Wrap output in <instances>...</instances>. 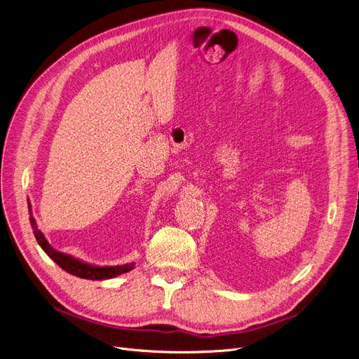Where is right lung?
Masks as SVG:
<instances>
[{"label":"right lung","mask_w":359,"mask_h":359,"mask_svg":"<svg viewBox=\"0 0 359 359\" xmlns=\"http://www.w3.org/2000/svg\"><path fill=\"white\" fill-rule=\"evenodd\" d=\"M29 204V215H30V224L33 229L34 238L37 241V243L40 245V248L45 250V254L53 261L56 262L63 271H67L68 273H72L75 277L79 278H86V280H110L114 278L117 276H121L124 272H129L135 268V262L132 264H124V265H116V266H98V265H91L88 262H83L78 258H74L68 254H63V252L56 250L55 248H52V245L46 241L45 235L41 233L40 229L37 227L36 219L33 217V210H32V203L30 200H27Z\"/></svg>","instance_id":"add662e5"}]
</instances>
